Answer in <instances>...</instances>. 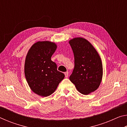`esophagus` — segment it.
<instances>
[{"instance_id":"esophagus-1","label":"esophagus","mask_w":127,"mask_h":127,"mask_svg":"<svg viewBox=\"0 0 127 127\" xmlns=\"http://www.w3.org/2000/svg\"><path fill=\"white\" fill-rule=\"evenodd\" d=\"M64 74H65V77H66V78H67V77H68V75H69V73H68V72H65V73H64Z\"/></svg>"}]
</instances>
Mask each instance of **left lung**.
Wrapping results in <instances>:
<instances>
[{
    "mask_svg": "<svg viewBox=\"0 0 127 127\" xmlns=\"http://www.w3.org/2000/svg\"><path fill=\"white\" fill-rule=\"evenodd\" d=\"M74 57V68L69 79L83 95L96 91L102 81L103 68L97 50L89 41L75 37L69 41Z\"/></svg>",
    "mask_w": 127,
    "mask_h": 127,
    "instance_id": "obj_1",
    "label": "left lung"
}]
</instances>
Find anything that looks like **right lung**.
Returning a JSON list of instances; mask_svg holds the SVG:
<instances>
[{"label": "right lung", "mask_w": 127, "mask_h": 127, "mask_svg": "<svg viewBox=\"0 0 127 127\" xmlns=\"http://www.w3.org/2000/svg\"><path fill=\"white\" fill-rule=\"evenodd\" d=\"M57 48L55 42L38 41L32 45L26 57L25 75L28 85L34 93L42 97L53 94L65 77L51 60Z\"/></svg>", "instance_id": "obj_1"}]
</instances>
